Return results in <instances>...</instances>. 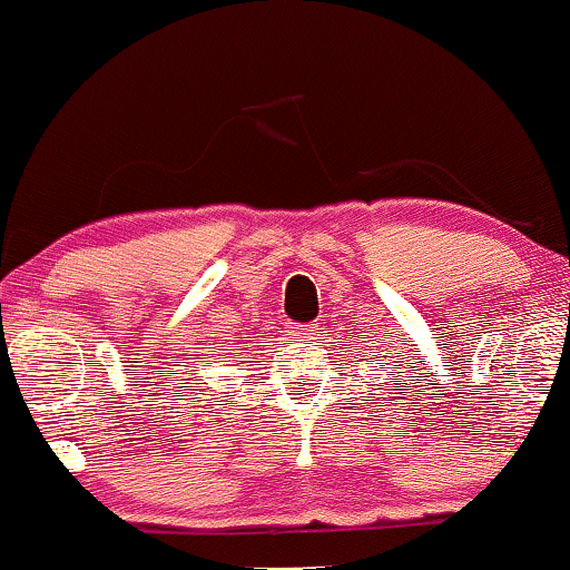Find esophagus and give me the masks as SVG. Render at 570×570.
Masks as SVG:
<instances>
[{
  "label": "esophagus",
  "mask_w": 570,
  "mask_h": 570,
  "mask_svg": "<svg viewBox=\"0 0 570 570\" xmlns=\"http://www.w3.org/2000/svg\"><path fill=\"white\" fill-rule=\"evenodd\" d=\"M315 331H318V326H315V323H295V326H293V334L297 338H313Z\"/></svg>",
  "instance_id": "1"
}]
</instances>
